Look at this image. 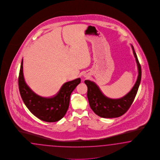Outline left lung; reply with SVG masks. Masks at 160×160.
Returning a JSON list of instances; mask_svg holds the SVG:
<instances>
[{
	"label": "left lung",
	"instance_id": "8db88e82",
	"mask_svg": "<svg viewBox=\"0 0 160 160\" xmlns=\"http://www.w3.org/2000/svg\"><path fill=\"white\" fill-rule=\"evenodd\" d=\"M138 68V76L131 90L122 98L117 99L108 98L104 95L94 82L85 80L88 87L87 96L90 108L94 113L102 118H117L124 114L130 108L139 87L142 77V69L133 46L131 45Z\"/></svg>",
	"mask_w": 160,
	"mask_h": 160
}]
</instances>
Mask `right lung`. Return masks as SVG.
<instances>
[{
	"label": "right lung",
	"mask_w": 160,
	"mask_h": 160,
	"mask_svg": "<svg viewBox=\"0 0 160 160\" xmlns=\"http://www.w3.org/2000/svg\"><path fill=\"white\" fill-rule=\"evenodd\" d=\"M23 60L21 63L18 86L21 98L31 112L42 121L54 122L62 118L68 110L70 96L81 82V78L65 83L59 92L51 98H43L35 93L25 82Z\"/></svg>",
	"instance_id": "obj_1"
}]
</instances>
